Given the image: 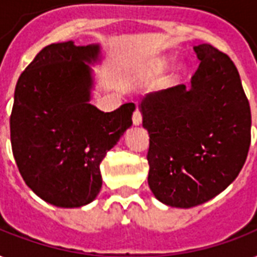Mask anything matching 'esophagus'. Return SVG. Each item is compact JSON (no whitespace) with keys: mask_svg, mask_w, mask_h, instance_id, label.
I'll return each mask as SVG.
<instances>
[{"mask_svg":"<svg viewBox=\"0 0 257 257\" xmlns=\"http://www.w3.org/2000/svg\"><path fill=\"white\" fill-rule=\"evenodd\" d=\"M132 121L135 125H140L141 121H143V114L139 109H136L135 112H133V116H132Z\"/></svg>","mask_w":257,"mask_h":257,"instance_id":"esophagus-1","label":"esophagus"}]
</instances>
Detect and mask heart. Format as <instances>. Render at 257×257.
Here are the masks:
<instances>
[{
    "mask_svg": "<svg viewBox=\"0 0 257 257\" xmlns=\"http://www.w3.org/2000/svg\"><path fill=\"white\" fill-rule=\"evenodd\" d=\"M181 72H183V68L180 66V68H177V69L175 70V74H176V76H179V74L181 73Z\"/></svg>",
    "mask_w": 257,
    "mask_h": 257,
    "instance_id": "obj_1",
    "label": "heart"
}]
</instances>
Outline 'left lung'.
Masks as SVG:
<instances>
[{
  "mask_svg": "<svg viewBox=\"0 0 257 257\" xmlns=\"http://www.w3.org/2000/svg\"><path fill=\"white\" fill-rule=\"evenodd\" d=\"M191 86L151 93L141 101L149 133L148 184L161 203L191 208L223 192L237 177L251 145V109L239 72L209 44Z\"/></svg>",
  "mask_w": 257,
  "mask_h": 257,
  "instance_id": "left-lung-1",
  "label": "left lung"
}]
</instances>
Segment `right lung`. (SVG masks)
<instances>
[{
    "instance_id": "obj_1",
    "label": "right lung",
    "mask_w": 257,
    "mask_h": 257,
    "mask_svg": "<svg viewBox=\"0 0 257 257\" xmlns=\"http://www.w3.org/2000/svg\"><path fill=\"white\" fill-rule=\"evenodd\" d=\"M98 45L45 46L14 90L10 141L26 185L46 203L77 208L96 199L100 163L132 125L135 104L101 112L89 104Z\"/></svg>"
}]
</instances>
